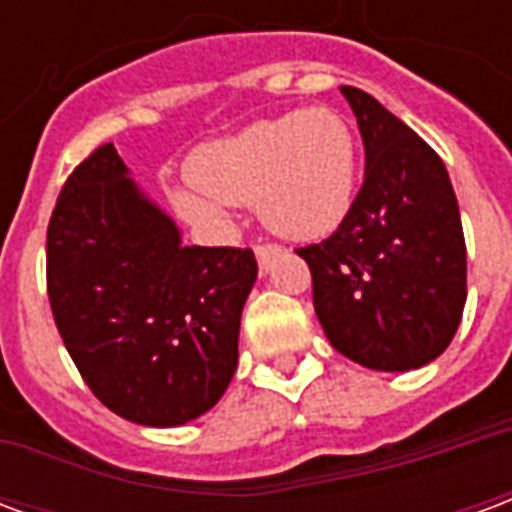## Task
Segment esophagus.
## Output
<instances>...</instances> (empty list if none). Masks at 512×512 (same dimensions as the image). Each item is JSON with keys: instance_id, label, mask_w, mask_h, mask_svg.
<instances>
[{"instance_id": "obj_1", "label": "esophagus", "mask_w": 512, "mask_h": 512, "mask_svg": "<svg viewBox=\"0 0 512 512\" xmlns=\"http://www.w3.org/2000/svg\"><path fill=\"white\" fill-rule=\"evenodd\" d=\"M279 252H282V246H277V244H257L255 255H257V263H260V268H268V263H271V260H274Z\"/></svg>"}]
</instances>
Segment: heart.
Returning <instances> with one entry per match:
<instances>
[{
    "instance_id": "1",
    "label": "heart",
    "mask_w": 512,
    "mask_h": 512,
    "mask_svg": "<svg viewBox=\"0 0 512 512\" xmlns=\"http://www.w3.org/2000/svg\"><path fill=\"white\" fill-rule=\"evenodd\" d=\"M191 172L203 191H172L175 208L189 222L227 227L224 205H255L268 230L315 241L332 235L354 211L359 139L337 109H296L202 147Z\"/></svg>"
}]
</instances>
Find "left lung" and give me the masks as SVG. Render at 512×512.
Returning a JSON list of instances; mask_svg holds the SVG:
<instances>
[{"label":"left lung","mask_w":512,"mask_h":512,"mask_svg":"<svg viewBox=\"0 0 512 512\" xmlns=\"http://www.w3.org/2000/svg\"><path fill=\"white\" fill-rule=\"evenodd\" d=\"M365 142L354 211L321 244L296 249L329 343L384 373L428 365L452 343L466 304L458 200L436 150L373 95L340 87Z\"/></svg>","instance_id":"1"}]
</instances>
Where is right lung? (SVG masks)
<instances>
[{"label":"right lung","instance_id":"add662e5","mask_svg":"<svg viewBox=\"0 0 512 512\" xmlns=\"http://www.w3.org/2000/svg\"><path fill=\"white\" fill-rule=\"evenodd\" d=\"M257 279L252 249L183 246L115 145L62 186L46 235L54 323L84 384L117 417L175 428L219 403Z\"/></svg>","mask_w":512,"mask_h":512}]
</instances>
